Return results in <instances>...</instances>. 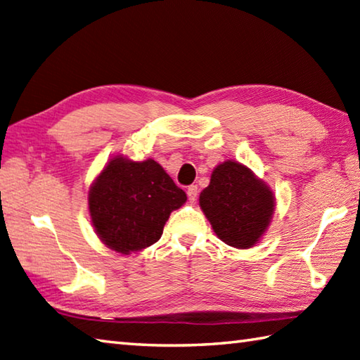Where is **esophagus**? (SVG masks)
Listing matches in <instances>:
<instances>
[{"instance_id": "34e87169", "label": "esophagus", "mask_w": 360, "mask_h": 360, "mask_svg": "<svg viewBox=\"0 0 360 360\" xmlns=\"http://www.w3.org/2000/svg\"><path fill=\"white\" fill-rule=\"evenodd\" d=\"M187 198L190 202H195L196 198H198V186H190L187 188Z\"/></svg>"}]
</instances>
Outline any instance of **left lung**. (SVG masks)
<instances>
[{"mask_svg": "<svg viewBox=\"0 0 360 360\" xmlns=\"http://www.w3.org/2000/svg\"><path fill=\"white\" fill-rule=\"evenodd\" d=\"M200 205L219 240L232 248L248 249L259 240L274 212L271 190L249 168L238 162L218 165Z\"/></svg>", "mask_w": 360, "mask_h": 360, "instance_id": "8db88e82", "label": "left lung"}]
</instances>
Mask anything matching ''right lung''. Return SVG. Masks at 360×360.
Segmentation results:
<instances>
[{
	"mask_svg": "<svg viewBox=\"0 0 360 360\" xmlns=\"http://www.w3.org/2000/svg\"><path fill=\"white\" fill-rule=\"evenodd\" d=\"M187 196L153 159L114 158L89 190V213L110 249L129 254L155 244Z\"/></svg>",
	"mask_w": 360,
	"mask_h": 360,
	"instance_id": "1",
	"label": "right lung"
}]
</instances>
